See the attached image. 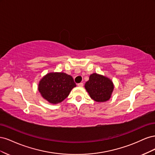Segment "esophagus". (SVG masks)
Returning a JSON list of instances; mask_svg holds the SVG:
<instances>
[{
    "instance_id": "1",
    "label": "esophagus",
    "mask_w": 155,
    "mask_h": 155,
    "mask_svg": "<svg viewBox=\"0 0 155 155\" xmlns=\"http://www.w3.org/2000/svg\"><path fill=\"white\" fill-rule=\"evenodd\" d=\"M78 86L79 87H82L83 86V83H78Z\"/></svg>"
}]
</instances>
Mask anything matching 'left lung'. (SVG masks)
Returning <instances> with one entry per match:
<instances>
[{
    "label": "left lung",
    "instance_id": "1",
    "mask_svg": "<svg viewBox=\"0 0 155 155\" xmlns=\"http://www.w3.org/2000/svg\"><path fill=\"white\" fill-rule=\"evenodd\" d=\"M85 88L93 100L105 102L110 98L114 85L109 78L94 73L85 83Z\"/></svg>",
    "mask_w": 155,
    "mask_h": 155
}]
</instances>
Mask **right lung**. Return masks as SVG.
I'll list each match as a JSON object with an SVG mask.
<instances>
[{"instance_id":"add662e5","label":"right lung","mask_w":155,"mask_h":155,"mask_svg":"<svg viewBox=\"0 0 155 155\" xmlns=\"http://www.w3.org/2000/svg\"><path fill=\"white\" fill-rule=\"evenodd\" d=\"M76 87L72 77L64 72L48 73L41 79L38 90L44 99L57 104L67 98Z\"/></svg>"}]
</instances>
